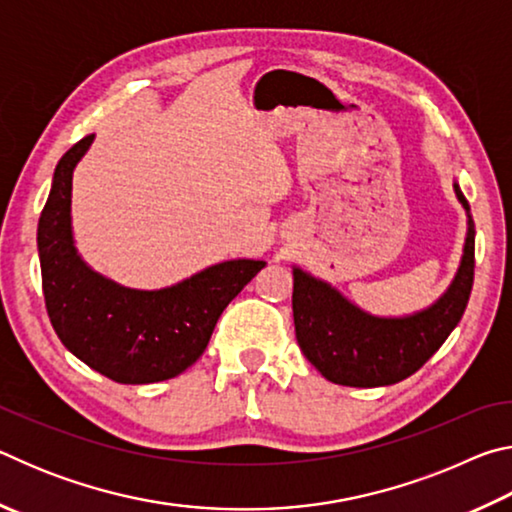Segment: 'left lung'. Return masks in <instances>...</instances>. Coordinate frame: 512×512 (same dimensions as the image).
<instances>
[{
	"instance_id": "left-lung-1",
	"label": "left lung",
	"mask_w": 512,
	"mask_h": 512,
	"mask_svg": "<svg viewBox=\"0 0 512 512\" xmlns=\"http://www.w3.org/2000/svg\"><path fill=\"white\" fill-rule=\"evenodd\" d=\"M467 214L461 266L433 305L409 316H372L332 284L293 266V323L296 339L311 366L341 386L377 388L411 377L427 363L458 325L474 282V221Z\"/></svg>"
}]
</instances>
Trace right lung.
<instances>
[{
  "label": "right lung",
  "instance_id": "add662e5",
  "mask_svg": "<svg viewBox=\"0 0 512 512\" xmlns=\"http://www.w3.org/2000/svg\"><path fill=\"white\" fill-rule=\"evenodd\" d=\"M92 142L94 135L83 137L60 158L38 221L47 314L65 348L103 377L117 384L171 379L201 357L223 309L266 262L228 259L155 291L92 271L72 235V173Z\"/></svg>",
  "mask_w": 512,
  "mask_h": 512
}]
</instances>
